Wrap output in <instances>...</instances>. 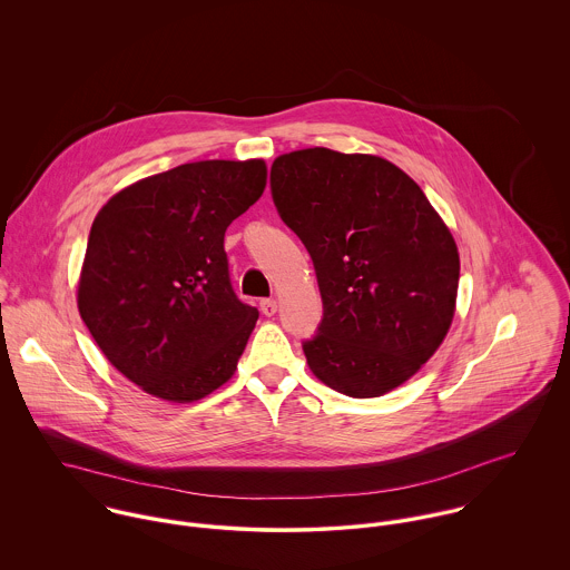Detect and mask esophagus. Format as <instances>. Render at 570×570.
Listing matches in <instances>:
<instances>
[{
  "mask_svg": "<svg viewBox=\"0 0 570 570\" xmlns=\"http://www.w3.org/2000/svg\"><path fill=\"white\" fill-rule=\"evenodd\" d=\"M276 309H278V303H276L274 298H265V301H261V312H263L265 316H274V314H276Z\"/></svg>",
  "mask_w": 570,
  "mask_h": 570,
  "instance_id": "1",
  "label": "esophagus"
}]
</instances>
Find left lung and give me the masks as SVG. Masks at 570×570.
Listing matches in <instances>:
<instances>
[{"mask_svg":"<svg viewBox=\"0 0 570 570\" xmlns=\"http://www.w3.org/2000/svg\"><path fill=\"white\" fill-rule=\"evenodd\" d=\"M269 184L318 276L325 316L303 344L312 373L355 400L395 391L454 321L461 261L450 228L419 184L380 156L283 154Z\"/></svg>","mask_w":570,"mask_h":570,"instance_id":"1","label":"left lung"}]
</instances>
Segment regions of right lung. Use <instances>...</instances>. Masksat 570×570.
Listing matches in <instances>:
<instances>
[{
    "label": "right lung",
    "mask_w": 570,
    "mask_h": 570,
    "mask_svg": "<svg viewBox=\"0 0 570 570\" xmlns=\"http://www.w3.org/2000/svg\"><path fill=\"white\" fill-rule=\"evenodd\" d=\"M265 184L263 160H202L138 179L98 210L79 314L145 393L190 404L235 375L258 312L233 292L224 237Z\"/></svg>",
    "instance_id": "add662e5"
}]
</instances>
